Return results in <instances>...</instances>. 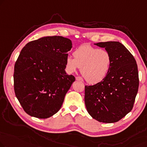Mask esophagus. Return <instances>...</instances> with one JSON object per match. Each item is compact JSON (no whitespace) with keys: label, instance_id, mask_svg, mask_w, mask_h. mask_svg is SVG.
<instances>
[{"label":"esophagus","instance_id":"obj_1","mask_svg":"<svg viewBox=\"0 0 147 147\" xmlns=\"http://www.w3.org/2000/svg\"><path fill=\"white\" fill-rule=\"evenodd\" d=\"M76 80H81V81L83 80V79H82V78L80 77V76H76Z\"/></svg>","mask_w":147,"mask_h":147}]
</instances>
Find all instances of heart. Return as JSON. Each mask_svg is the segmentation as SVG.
I'll use <instances>...</instances> for the list:
<instances>
[{
    "mask_svg": "<svg viewBox=\"0 0 147 147\" xmlns=\"http://www.w3.org/2000/svg\"><path fill=\"white\" fill-rule=\"evenodd\" d=\"M73 57L68 56L66 59L68 71L74 72L80 68L82 76L90 84H97L104 80L112 63L109 52L90 45L76 48L73 52Z\"/></svg>",
    "mask_w": 147,
    "mask_h": 147,
    "instance_id": "b5f03b06",
    "label": "heart"
}]
</instances>
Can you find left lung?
Returning a JSON list of instances; mask_svg holds the SVG:
<instances>
[{
	"instance_id": "obj_1",
	"label": "left lung",
	"mask_w": 147,
	"mask_h": 147,
	"mask_svg": "<svg viewBox=\"0 0 147 147\" xmlns=\"http://www.w3.org/2000/svg\"><path fill=\"white\" fill-rule=\"evenodd\" d=\"M95 45L109 52L112 63L104 80L92 86H85V105L94 119L115 123L133 109L139 84L137 65L133 55L118 41Z\"/></svg>"
}]
</instances>
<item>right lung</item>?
Returning <instances> with one entry per match:
<instances>
[{
	"mask_svg": "<svg viewBox=\"0 0 147 147\" xmlns=\"http://www.w3.org/2000/svg\"><path fill=\"white\" fill-rule=\"evenodd\" d=\"M71 39L47 36L26 44L15 63L14 86L20 104L28 115L51 117L61 109L75 80L65 72Z\"/></svg>",
	"mask_w": 147,
	"mask_h": 147,
	"instance_id": "add662e5",
	"label": "right lung"
}]
</instances>
